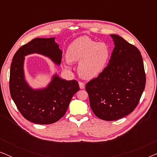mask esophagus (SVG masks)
I'll return each instance as SVG.
<instances>
[{
    "mask_svg": "<svg viewBox=\"0 0 157 157\" xmlns=\"http://www.w3.org/2000/svg\"><path fill=\"white\" fill-rule=\"evenodd\" d=\"M78 84H79V87H80L81 89H84V88H85V83H84L81 82V81H79Z\"/></svg>",
    "mask_w": 157,
    "mask_h": 157,
    "instance_id": "esophagus-1",
    "label": "esophagus"
}]
</instances>
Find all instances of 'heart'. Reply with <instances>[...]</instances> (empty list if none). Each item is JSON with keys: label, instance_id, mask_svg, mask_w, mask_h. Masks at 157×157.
I'll return each mask as SVG.
<instances>
[{"label": "heart", "instance_id": "b5f03b06", "mask_svg": "<svg viewBox=\"0 0 157 157\" xmlns=\"http://www.w3.org/2000/svg\"><path fill=\"white\" fill-rule=\"evenodd\" d=\"M110 51L102 42H96L88 36L75 39L67 48L65 65L78 63V71L83 78L91 80L97 77L108 61Z\"/></svg>", "mask_w": 157, "mask_h": 157}]
</instances>
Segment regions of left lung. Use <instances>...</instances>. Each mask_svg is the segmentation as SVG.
I'll list each match as a JSON object with an SVG mask.
<instances>
[{
	"label": "left lung",
	"mask_w": 157,
	"mask_h": 157,
	"mask_svg": "<svg viewBox=\"0 0 157 157\" xmlns=\"http://www.w3.org/2000/svg\"><path fill=\"white\" fill-rule=\"evenodd\" d=\"M114 48L103 71L87 83L90 106L105 121L121 119L136 108L144 90L146 76L140 51L121 36L111 34Z\"/></svg>",
	"instance_id": "left-lung-1"
}]
</instances>
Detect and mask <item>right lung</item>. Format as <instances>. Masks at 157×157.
I'll list each match as a JSON object with an SVG mask.
<instances>
[{
  "mask_svg": "<svg viewBox=\"0 0 157 157\" xmlns=\"http://www.w3.org/2000/svg\"><path fill=\"white\" fill-rule=\"evenodd\" d=\"M38 53L61 64L62 51L55 38H34L15 53L10 71V92L17 108L25 119L38 124L55 123L65 114L73 96L79 91L76 80L66 81L57 74L44 88L33 89L25 76V56Z\"/></svg>",
  "mask_w": 157,
  "mask_h": 157,
  "instance_id": "add662e5",
  "label": "right lung"
}]
</instances>
